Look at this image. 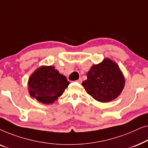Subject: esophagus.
<instances>
[{
    "mask_svg": "<svg viewBox=\"0 0 148 148\" xmlns=\"http://www.w3.org/2000/svg\"><path fill=\"white\" fill-rule=\"evenodd\" d=\"M77 82H78L79 83V84H81V83L82 82V78H79V79L77 80Z\"/></svg>",
    "mask_w": 148,
    "mask_h": 148,
    "instance_id": "1",
    "label": "esophagus"
}]
</instances>
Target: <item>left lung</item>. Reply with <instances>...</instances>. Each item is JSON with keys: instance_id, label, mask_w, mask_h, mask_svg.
<instances>
[{"instance_id": "obj_1", "label": "left lung", "mask_w": 148, "mask_h": 148, "mask_svg": "<svg viewBox=\"0 0 148 148\" xmlns=\"http://www.w3.org/2000/svg\"><path fill=\"white\" fill-rule=\"evenodd\" d=\"M87 80L82 85L88 94L100 102H108L116 98L124 88L125 79L116 62L110 58L91 67Z\"/></svg>"}]
</instances>
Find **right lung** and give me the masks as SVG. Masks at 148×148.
I'll return each instance as SVG.
<instances>
[{"mask_svg":"<svg viewBox=\"0 0 148 148\" xmlns=\"http://www.w3.org/2000/svg\"><path fill=\"white\" fill-rule=\"evenodd\" d=\"M69 82L52 66L37 69L28 80V91L32 98L45 104L54 102L67 88Z\"/></svg>","mask_w":148,"mask_h":148,"instance_id":"obj_1","label":"right lung"}]
</instances>
